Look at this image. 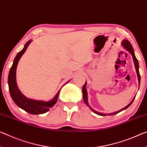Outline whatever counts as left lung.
<instances>
[{
    "label": "left lung",
    "mask_w": 147,
    "mask_h": 147,
    "mask_svg": "<svg viewBox=\"0 0 147 147\" xmlns=\"http://www.w3.org/2000/svg\"><path fill=\"white\" fill-rule=\"evenodd\" d=\"M121 46H122L124 49H125L126 51H127L131 55H132V57H133V60H134V65H135V69H136V72H137V78H138V81H139V85H140V81H141V76H140V74H139V62L137 59L135 57V53H134V49H133V47L131 46V45L129 42V40H127V39H124L123 40V41L121 42ZM86 85H87V82H85V83L84 85H83V88H82V92H83V101H84V102L85 105H86L88 107H89L90 109H91L92 112L95 113V114L99 115V116H111V115H114V114H118V113L120 112L121 111H123V110L127 109V108L129 107V106L131 105L132 102H134V99L135 97H134V99L131 100V102L128 105L126 106L125 107H124L122 109H121L120 110H118V111L117 112H112V113H109V114H108V113H102V112H97L95 110H94L93 108H91L90 107V105H89V103H88V96H87V89H86Z\"/></svg>",
    "instance_id": "left-lung-1"
}]
</instances>
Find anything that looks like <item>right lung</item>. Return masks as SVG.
Wrapping results in <instances>:
<instances>
[{
    "label": "right lung",
    "instance_id": "add662e5",
    "mask_svg": "<svg viewBox=\"0 0 147 147\" xmlns=\"http://www.w3.org/2000/svg\"><path fill=\"white\" fill-rule=\"evenodd\" d=\"M31 41H32V40L31 39L26 42L24 49L18 53V55L16 56L14 60H13V64L12 67H11L10 71H9L8 83L10 96L12 97L13 102L16 103V105L20 108L25 110L26 112L29 113V114L37 115L44 114V113L48 112L50 110V108L53 107L55 105L58 100V96H59L60 89L58 91L55 96L52 100L49 101L38 100H35V99L29 98L24 95L22 93V92L20 91L16 83L17 66L22 56L26 52ZM69 81H70V80H69L65 84H67Z\"/></svg>",
    "mask_w": 147,
    "mask_h": 147
}]
</instances>
